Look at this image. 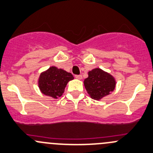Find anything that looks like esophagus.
<instances>
[{
	"label": "esophagus",
	"instance_id": "1",
	"mask_svg": "<svg viewBox=\"0 0 153 153\" xmlns=\"http://www.w3.org/2000/svg\"><path fill=\"white\" fill-rule=\"evenodd\" d=\"M75 78H77V79H78V80H81L82 79V75H75Z\"/></svg>",
	"mask_w": 153,
	"mask_h": 153
}]
</instances>
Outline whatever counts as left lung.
<instances>
[{
    "instance_id": "left-lung-1",
    "label": "left lung",
    "mask_w": 153,
    "mask_h": 153,
    "mask_svg": "<svg viewBox=\"0 0 153 153\" xmlns=\"http://www.w3.org/2000/svg\"><path fill=\"white\" fill-rule=\"evenodd\" d=\"M88 75L83 83L86 91L92 99L100 100L115 89L117 84L115 78L100 68L93 69L88 72Z\"/></svg>"
}]
</instances>
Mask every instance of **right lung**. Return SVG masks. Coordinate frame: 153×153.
Segmentation results:
<instances>
[{"label": "right lung", "mask_w": 153, "mask_h": 153, "mask_svg": "<svg viewBox=\"0 0 153 153\" xmlns=\"http://www.w3.org/2000/svg\"><path fill=\"white\" fill-rule=\"evenodd\" d=\"M73 79V75L70 72L52 66L41 72L38 79V86L45 95L58 99L63 94L67 83Z\"/></svg>", "instance_id": "add662e5"}]
</instances>
